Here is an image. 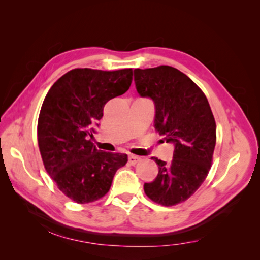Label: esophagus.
I'll list each match as a JSON object with an SVG mask.
<instances>
[{
    "label": "esophagus",
    "instance_id": "obj_1",
    "mask_svg": "<svg viewBox=\"0 0 260 260\" xmlns=\"http://www.w3.org/2000/svg\"><path fill=\"white\" fill-rule=\"evenodd\" d=\"M139 161H140V157H138V156L131 155L128 157V162H129V164H132V165H134V164H136V162H139Z\"/></svg>",
    "mask_w": 260,
    "mask_h": 260
}]
</instances>
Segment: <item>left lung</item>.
<instances>
[{
  "label": "left lung",
  "mask_w": 260,
  "mask_h": 260,
  "mask_svg": "<svg viewBox=\"0 0 260 260\" xmlns=\"http://www.w3.org/2000/svg\"><path fill=\"white\" fill-rule=\"evenodd\" d=\"M134 81L140 96L155 103V128L174 144L172 161L155 158L159 171L144 183V192L164 206L182 203L204 182L212 164L217 127L208 99L190 78L167 65L135 69Z\"/></svg>",
  "instance_id": "1"
}]
</instances>
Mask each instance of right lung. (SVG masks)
Instances as JSON below:
<instances>
[{
    "label": "right lung",
    "instance_id": "add662e5",
    "mask_svg": "<svg viewBox=\"0 0 260 260\" xmlns=\"http://www.w3.org/2000/svg\"><path fill=\"white\" fill-rule=\"evenodd\" d=\"M132 69H74L48 91L38 120V143L45 169L59 190L79 204L109 191L126 153L98 150L89 140L105 103L128 90Z\"/></svg>",
    "mask_w": 260,
    "mask_h": 260
}]
</instances>
